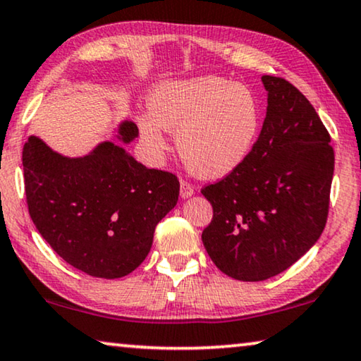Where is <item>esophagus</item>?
<instances>
[{
    "mask_svg": "<svg viewBox=\"0 0 361 361\" xmlns=\"http://www.w3.org/2000/svg\"><path fill=\"white\" fill-rule=\"evenodd\" d=\"M193 185L192 184H188L187 180H180V197L182 198H188V197H192L193 195Z\"/></svg>",
    "mask_w": 361,
    "mask_h": 361,
    "instance_id": "1",
    "label": "esophagus"
}]
</instances>
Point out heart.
I'll return each mask as SVG.
<instances>
[{"label":"heart","mask_w":361,"mask_h":361,"mask_svg":"<svg viewBox=\"0 0 361 361\" xmlns=\"http://www.w3.org/2000/svg\"><path fill=\"white\" fill-rule=\"evenodd\" d=\"M262 126V103L250 88L213 75L158 85L149 113L138 116L142 138L154 157L168 149L166 130H177L182 159L212 179L235 173L252 157Z\"/></svg>","instance_id":"b5f03b06"}]
</instances>
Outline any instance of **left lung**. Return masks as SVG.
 I'll list each match as a JSON object with an SVG mask.
<instances>
[{"label":"left lung","mask_w":361,"mask_h":361,"mask_svg":"<svg viewBox=\"0 0 361 361\" xmlns=\"http://www.w3.org/2000/svg\"><path fill=\"white\" fill-rule=\"evenodd\" d=\"M268 108L252 157L202 188L213 219L202 240L238 281L282 273L318 240L329 213L334 149L312 103L282 77L263 75Z\"/></svg>","instance_id":"8db88e82"}]
</instances>
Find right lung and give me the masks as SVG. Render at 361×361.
<instances>
[{
	"mask_svg": "<svg viewBox=\"0 0 361 361\" xmlns=\"http://www.w3.org/2000/svg\"><path fill=\"white\" fill-rule=\"evenodd\" d=\"M134 123L121 126L126 142ZM25 200L33 224L66 263L118 279L142 264L154 227L179 197L173 173L147 169L111 142L84 158H66L30 137L22 149Z\"/></svg>",
	"mask_w": 361,
	"mask_h": 361,
	"instance_id": "obj_1",
	"label": "right lung"
}]
</instances>
